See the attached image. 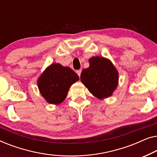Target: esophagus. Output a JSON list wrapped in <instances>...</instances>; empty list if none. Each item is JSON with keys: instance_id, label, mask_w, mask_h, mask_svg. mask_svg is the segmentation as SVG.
<instances>
[{"instance_id": "obj_1", "label": "esophagus", "mask_w": 157, "mask_h": 157, "mask_svg": "<svg viewBox=\"0 0 157 157\" xmlns=\"http://www.w3.org/2000/svg\"><path fill=\"white\" fill-rule=\"evenodd\" d=\"M76 73H77V74L78 75V76H81V70L76 71Z\"/></svg>"}]
</instances>
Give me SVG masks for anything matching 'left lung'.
Wrapping results in <instances>:
<instances>
[{"mask_svg":"<svg viewBox=\"0 0 157 157\" xmlns=\"http://www.w3.org/2000/svg\"><path fill=\"white\" fill-rule=\"evenodd\" d=\"M89 67L83 69L81 80L90 93L103 99L112 95L118 86L119 73L108 59L93 56L89 60Z\"/></svg>","mask_w":157,"mask_h":157,"instance_id":"1","label":"left lung"}]
</instances>
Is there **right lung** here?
Listing matches in <instances>:
<instances>
[{
	"mask_svg": "<svg viewBox=\"0 0 157 157\" xmlns=\"http://www.w3.org/2000/svg\"><path fill=\"white\" fill-rule=\"evenodd\" d=\"M78 80V76L71 68L52 63L40 75L37 83L47 102L60 104L66 98L71 86Z\"/></svg>",
	"mask_w": 157,
	"mask_h": 157,
	"instance_id": "right-lung-1",
	"label": "right lung"
}]
</instances>
